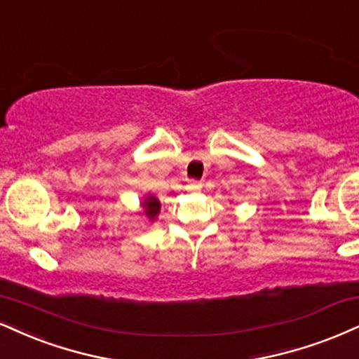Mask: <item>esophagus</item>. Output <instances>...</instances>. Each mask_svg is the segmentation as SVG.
<instances>
[{"mask_svg": "<svg viewBox=\"0 0 359 359\" xmlns=\"http://www.w3.org/2000/svg\"><path fill=\"white\" fill-rule=\"evenodd\" d=\"M201 187L203 184L198 183V181H191V183L187 184V189L191 193H198V191H201Z\"/></svg>", "mask_w": 359, "mask_h": 359, "instance_id": "1", "label": "esophagus"}]
</instances>
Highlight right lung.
<instances>
[{
	"mask_svg": "<svg viewBox=\"0 0 359 359\" xmlns=\"http://www.w3.org/2000/svg\"><path fill=\"white\" fill-rule=\"evenodd\" d=\"M141 206V211H143V215L148 218L149 223H154L158 218L159 211H161V203L154 194H144L143 200L140 203ZM141 215V213H140Z\"/></svg>",
	"mask_w": 359,
	"mask_h": 359,
	"instance_id": "add662e5",
	"label": "right lung"
}]
</instances>
